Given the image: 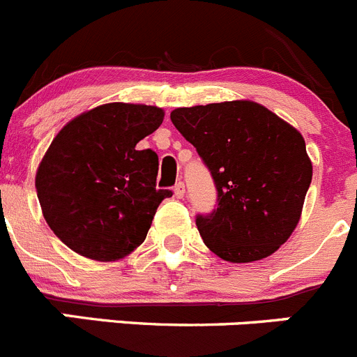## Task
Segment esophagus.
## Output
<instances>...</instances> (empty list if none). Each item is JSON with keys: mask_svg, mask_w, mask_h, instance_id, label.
I'll return each mask as SVG.
<instances>
[{"mask_svg": "<svg viewBox=\"0 0 357 357\" xmlns=\"http://www.w3.org/2000/svg\"><path fill=\"white\" fill-rule=\"evenodd\" d=\"M173 192H175V196L178 199H182L185 196V185L184 182H178V184L175 185V189H173Z\"/></svg>", "mask_w": 357, "mask_h": 357, "instance_id": "1", "label": "esophagus"}]
</instances>
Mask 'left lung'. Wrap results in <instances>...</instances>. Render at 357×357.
Listing matches in <instances>:
<instances>
[{"label": "left lung", "instance_id": "1", "mask_svg": "<svg viewBox=\"0 0 357 357\" xmlns=\"http://www.w3.org/2000/svg\"><path fill=\"white\" fill-rule=\"evenodd\" d=\"M169 117L215 182L217 208L196 217L205 245L229 263L271 256L300 222L312 182L300 131L249 100L175 108Z\"/></svg>", "mask_w": 357, "mask_h": 357}]
</instances>
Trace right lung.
<instances>
[{
  "label": "right lung",
  "instance_id": "obj_1",
  "mask_svg": "<svg viewBox=\"0 0 357 357\" xmlns=\"http://www.w3.org/2000/svg\"><path fill=\"white\" fill-rule=\"evenodd\" d=\"M165 110L151 105L107 103L71 119L36 169V195L54 235L73 252L117 261L144 243L159 203L158 154L137 151Z\"/></svg>",
  "mask_w": 357,
  "mask_h": 357
}]
</instances>
